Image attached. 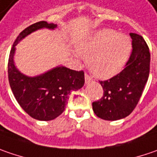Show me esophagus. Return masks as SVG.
<instances>
[{
  "instance_id": "1",
  "label": "esophagus",
  "mask_w": 157,
  "mask_h": 157,
  "mask_svg": "<svg viewBox=\"0 0 157 157\" xmlns=\"http://www.w3.org/2000/svg\"><path fill=\"white\" fill-rule=\"evenodd\" d=\"M92 81L91 76H90L88 74H85V82L86 83H89V82H90Z\"/></svg>"
}]
</instances>
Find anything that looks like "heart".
I'll return each instance as SVG.
<instances>
[{"label": "heart", "instance_id": "b5f03b06", "mask_svg": "<svg viewBox=\"0 0 157 157\" xmlns=\"http://www.w3.org/2000/svg\"><path fill=\"white\" fill-rule=\"evenodd\" d=\"M76 57L89 59L91 72L100 78H110L121 71L131 52V40L125 34L104 29L77 44Z\"/></svg>", "mask_w": 157, "mask_h": 157}]
</instances>
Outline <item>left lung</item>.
<instances>
[{
	"mask_svg": "<svg viewBox=\"0 0 157 157\" xmlns=\"http://www.w3.org/2000/svg\"><path fill=\"white\" fill-rule=\"evenodd\" d=\"M133 51L126 67L109 80L99 81L104 94L92 103L95 114L105 120H118L128 116L136 107L149 75L150 52L144 38L130 33Z\"/></svg>",
	"mask_w": 157,
	"mask_h": 157,
	"instance_id": "8db88e82",
	"label": "left lung"
}]
</instances>
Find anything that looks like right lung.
I'll return each mask as SVG.
<instances>
[{
  "mask_svg": "<svg viewBox=\"0 0 157 157\" xmlns=\"http://www.w3.org/2000/svg\"><path fill=\"white\" fill-rule=\"evenodd\" d=\"M56 27L57 24L41 21L24 29L13 44L8 63L9 82L17 103L31 118L42 121L54 119L64 112L70 93L84 84V72L57 67L30 77L18 71L14 64V54L19 41L31 32L42 28L53 30Z\"/></svg>",
  "mask_w": 157,
  "mask_h": 157,
  "instance_id": "obj_1",
  "label": "right lung"
}]
</instances>
